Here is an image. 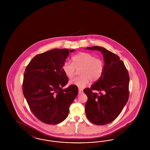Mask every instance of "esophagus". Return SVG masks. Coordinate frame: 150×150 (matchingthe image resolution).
Wrapping results in <instances>:
<instances>
[{"label":"esophagus","instance_id":"34e87169","mask_svg":"<svg viewBox=\"0 0 150 150\" xmlns=\"http://www.w3.org/2000/svg\"><path fill=\"white\" fill-rule=\"evenodd\" d=\"M83 91L80 88H79V94H83Z\"/></svg>","mask_w":150,"mask_h":150}]
</instances>
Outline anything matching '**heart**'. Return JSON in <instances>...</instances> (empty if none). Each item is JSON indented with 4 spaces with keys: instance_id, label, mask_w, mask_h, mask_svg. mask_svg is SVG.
Segmentation results:
<instances>
[{
    "instance_id": "heart-1",
    "label": "heart",
    "mask_w": 150,
    "mask_h": 150,
    "mask_svg": "<svg viewBox=\"0 0 150 150\" xmlns=\"http://www.w3.org/2000/svg\"><path fill=\"white\" fill-rule=\"evenodd\" d=\"M72 63L65 61L62 65V70L65 75L71 78L76 69L78 70L79 76L71 80L70 83L83 88L90 81L92 83L97 81L102 76L105 70V62L100 58L89 53L80 52L72 58Z\"/></svg>"
}]
</instances>
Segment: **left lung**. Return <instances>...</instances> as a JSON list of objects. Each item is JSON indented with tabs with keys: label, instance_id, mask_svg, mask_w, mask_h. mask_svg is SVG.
<instances>
[{
	"label": "left lung",
	"instance_id": "obj_1",
	"mask_svg": "<svg viewBox=\"0 0 150 150\" xmlns=\"http://www.w3.org/2000/svg\"><path fill=\"white\" fill-rule=\"evenodd\" d=\"M87 50L100 51L105 59V70L100 78L84 90L88 97L86 114L94 124L102 125L114 121L128 102V71L120 57L103 47L94 46ZM98 91L99 94L93 91Z\"/></svg>",
	"mask_w": 150,
	"mask_h": 150
}]
</instances>
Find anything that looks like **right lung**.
<instances>
[{
	"mask_svg": "<svg viewBox=\"0 0 150 150\" xmlns=\"http://www.w3.org/2000/svg\"><path fill=\"white\" fill-rule=\"evenodd\" d=\"M74 50L54 49L37 54L26 67L22 91L33 114L47 124H57L67 117L78 94L77 86L66 89L69 79L62 65Z\"/></svg>",
	"mask_w": 150,
	"mask_h": 150,
	"instance_id": "add662e5",
	"label": "right lung"
}]
</instances>
